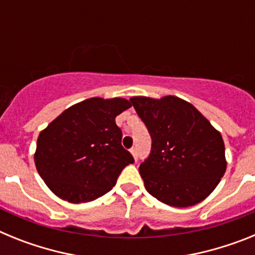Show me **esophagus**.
Wrapping results in <instances>:
<instances>
[{
	"label": "esophagus",
	"instance_id": "1",
	"mask_svg": "<svg viewBox=\"0 0 255 255\" xmlns=\"http://www.w3.org/2000/svg\"><path fill=\"white\" fill-rule=\"evenodd\" d=\"M130 153H131V155H132V157H134L135 162L138 161V150H136V148H131Z\"/></svg>",
	"mask_w": 255,
	"mask_h": 255
}]
</instances>
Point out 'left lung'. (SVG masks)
Masks as SVG:
<instances>
[{"label":"left lung","mask_w":255,"mask_h":255,"mask_svg":"<svg viewBox=\"0 0 255 255\" xmlns=\"http://www.w3.org/2000/svg\"><path fill=\"white\" fill-rule=\"evenodd\" d=\"M130 102L152 138L149 157L139 167L148 193L176 208L206 199L226 171L221 132L179 97H131Z\"/></svg>","instance_id":"8db88e82"}]
</instances>
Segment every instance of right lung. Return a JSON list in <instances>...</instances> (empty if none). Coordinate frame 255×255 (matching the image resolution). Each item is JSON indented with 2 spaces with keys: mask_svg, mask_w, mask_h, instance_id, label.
I'll return each instance as SVG.
<instances>
[{
  "mask_svg": "<svg viewBox=\"0 0 255 255\" xmlns=\"http://www.w3.org/2000/svg\"><path fill=\"white\" fill-rule=\"evenodd\" d=\"M125 98L94 97L66 108L38 136L34 162L49 190L70 203H87L111 190L134 158L121 145L117 115Z\"/></svg>",
  "mask_w": 255,
  "mask_h": 255,
  "instance_id": "obj_1",
  "label": "right lung"
}]
</instances>
